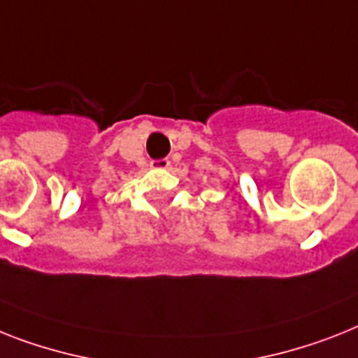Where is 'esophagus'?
I'll use <instances>...</instances> for the list:
<instances>
[{
	"label": "esophagus",
	"mask_w": 358,
	"mask_h": 358,
	"mask_svg": "<svg viewBox=\"0 0 358 358\" xmlns=\"http://www.w3.org/2000/svg\"><path fill=\"white\" fill-rule=\"evenodd\" d=\"M152 168H155V170H166V168H170V161H168V159H157V161H152Z\"/></svg>",
	"instance_id": "34e87169"
}]
</instances>
